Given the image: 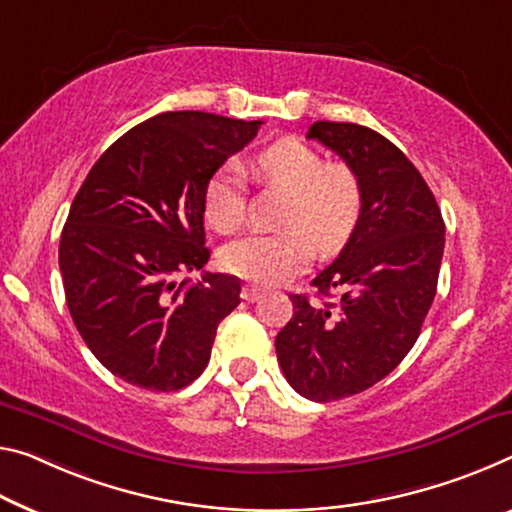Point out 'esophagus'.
<instances>
[{"label":"esophagus","mask_w":512,"mask_h":512,"mask_svg":"<svg viewBox=\"0 0 512 512\" xmlns=\"http://www.w3.org/2000/svg\"><path fill=\"white\" fill-rule=\"evenodd\" d=\"M261 295H263V288H258V286L242 288V300H245V302H258V300H261Z\"/></svg>","instance_id":"esophagus-1"}]
</instances>
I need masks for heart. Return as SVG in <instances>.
Wrapping results in <instances>:
<instances>
[{
  "mask_svg": "<svg viewBox=\"0 0 512 512\" xmlns=\"http://www.w3.org/2000/svg\"><path fill=\"white\" fill-rule=\"evenodd\" d=\"M258 183L288 194L279 233H247L222 249V265L235 277L279 283L311 261L313 246L334 251L359 222L364 192L355 169L327 162L302 139L283 137L251 160ZM203 212L212 229L229 233L245 219V185L235 164L217 169L203 190Z\"/></svg>",
  "mask_w": 512,
  "mask_h": 512,
  "instance_id": "heart-1",
  "label": "heart"
}]
</instances>
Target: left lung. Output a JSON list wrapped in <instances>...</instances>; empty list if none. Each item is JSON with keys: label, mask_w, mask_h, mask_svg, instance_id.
<instances>
[{"label": "left lung", "mask_w": 512, "mask_h": 512, "mask_svg": "<svg viewBox=\"0 0 512 512\" xmlns=\"http://www.w3.org/2000/svg\"><path fill=\"white\" fill-rule=\"evenodd\" d=\"M306 137L355 169L364 192L355 231L311 281L338 302L290 295L293 318L274 341L290 387L332 403L373 387L412 350L437 293L444 219L426 180L380 132L316 121Z\"/></svg>", "instance_id": "left-lung-1"}]
</instances>
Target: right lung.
<instances>
[{
  "instance_id": "obj_1",
  "label": "right lung",
  "mask_w": 512,
  "mask_h": 512,
  "mask_svg": "<svg viewBox=\"0 0 512 512\" xmlns=\"http://www.w3.org/2000/svg\"><path fill=\"white\" fill-rule=\"evenodd\" d=\"M263 121L164 112L114 141L75 194L59 242L66 304L109 373L178 391L210 361L217 325L240 304V279L201 270L210 249L203 190Z\"/></svg>"
}]
</instances>
